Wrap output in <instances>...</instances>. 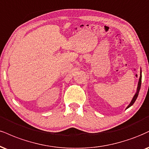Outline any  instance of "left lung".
<instances>
[{
	"label": "left lung",
	"mask_w": 149,
	"mask_h": 149,
	"mask_svg": "<svg viewBox=\"0 0 149 149\" xmlns=\"http://www.w3.org/2000/svg\"><path fill=\"white\" fill-rule=\"evenodd\" d=\"M141 84V73H140V77H139V82H138V85H137V92H136L135 94L134 95V96H133V98H132L131 102H130V104H129V105H128V107H126V109H128V107H130V106H132V105H133V103L135 102L136 99H137V96H138V94H139V90H140Z\"/></svg>",
	"instance_id": "8db88e82"
}]
</instances>
